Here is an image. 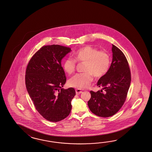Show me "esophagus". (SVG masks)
<instances>
[{"label":"esophagus","instance_id":"34e87169","mask_svg":"<svg viewBox=\"0 0 152 152\" xmlns=\"http://www.w3.org/2000/svg\"><path fill=\"white\" fill-rule=\"evenodd\" d=\"M75 92H76V94H77V95H79V94H80V93H82L83 91L81 90V89H75Z\"/></svg>","mask_w":152,"mask_h":152}]
</instances>
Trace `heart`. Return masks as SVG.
I'll list each match as a JSON object with an SVG mask.
<instances>
[{
    "label": "heart",
    "mask_w": 152,
    "mask_h": 152,
    "mask_svg": "<svg viewBox=\"0 0 152 152\" xmlns=\"http://www.w3.org/2000/svg\"><path fill=\"white\" fill-rule=\"evenodd\" d=\"M74 60L71 58L65 59L63 68L68 74H73L76 69L77 61L84 63V73L75 75L69 80L70 87L78 89H85L89 87L96 78L103 77L107 74L110 65V56L106 50H99L91 46H85L80 48L74 54Z\"/></svg>",
    "instance_id": "obj_1"
}]
</instances>
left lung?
Masks as SVG:
<instances>
[{
  "label": "left lung",
  "instance_id": "obj_1",
  "mask_svg": "<svg viewBox=\"0 0 152 152\" xmlns=\"http://www.w3.org/2000/svg\"><path fill=\"white\" fill-rule=\"evenodd\" d=\"M112 52L113 61L109 70L97 83L104 92L91 91V98L88 102L91 112L100 117H109L117 113L126 101L130 87V68L125 55L113 44Z\"/></svg>",
  "mask_w": 152,
  "mask_h": 152
}]
</instances>
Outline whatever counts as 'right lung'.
Listing matches in <instances>:
<instances>
[{"label": "right lung", "mask_w": 152, "mask_h": 152, "mask_svg": "<svg viewBox=\"0 0 152 152\" xmlns=\"http://www.w3.org/2000/svg\"><path fill=\"white\" fill-rule=\"evenodd\" d=\"M71 48L60 45H44L31 58L26 66V85L36 110L48 121L57 122L69 115L73 88L64 89L66 78L61 64Z\"/></svg>", "instance_id": "add662e5"}]
</instances>
